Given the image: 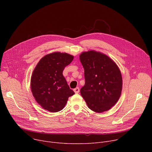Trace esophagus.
<instances>
[{
	"label": "esophagus",
	"instance_id": "1",
	"mask_svg": "<svg viewBox=\"0 0 152 152\" xmlns=\"http://www.w3.org/2000/svg\"><path fill=\"white\" fill-rule=\"evenodd\" d=\"M74 91H75V92L76 94L79 93V87H76V88L74 89Z\"/></svg>",
	"mask_w": 152,
	"mask_h": 152
}]
</instances>
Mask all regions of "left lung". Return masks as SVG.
<instances>
[{
  "label": "left lung",
  "instance_id": "obj_1",
  "mask_svg": "<svg viewBox=\"0 0 152 152\" xmlns=\"http://www.w3.org/2000/svg\"><path fill=\"white\" fill-rule=\"evenodd\" d=\"M79 59L85 77L81 95L87 106L96 113L109 110L121 94L123 80L120 70L113 60L99 52H84Z\"/></svg>",
  "mask_w": 152,
  "mask_h": 152
}]
</instances>
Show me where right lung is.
<instances>
[{
	"label": "right lung",
	"instance_id": "add662e5",
	"mask_svg": "<svg viewBox=\"0 0 152 152\" xmlns=\"http://www.w3.org/2000/svg\"><path fill=\"white\" fill-rule=\"evenodd\" d=\"M73 55L53 52L45 55L34 68L31 89L36 101L50 112H58L66 105L68 97L75 94L70 89L63 71L73 61Z\"/></svg>",
	"mask_w": 152,
	"mask_h": 152
}]
</instances>
